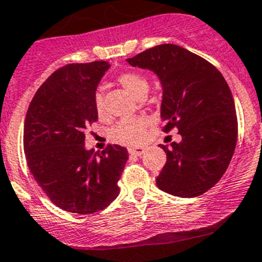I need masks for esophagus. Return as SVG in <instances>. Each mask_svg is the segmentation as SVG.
Instances as JSON below:
<instances>
[{
	"mask_svg": "<svg viewBox=\"0 0 262 262\" xmlns=\"http://www.w3.org/2000/svg\"><path fill=\"white\" fill-rule=\"evenodd\" d=\"M144 148H128V153L131 156H136V157H140L141 154H144Z\"/></svg>",
	"mask_w": 262,
	"mask_h": 262,
	"instance_id": "34e87169",
	"label": "esophagus"
}]
</instances>
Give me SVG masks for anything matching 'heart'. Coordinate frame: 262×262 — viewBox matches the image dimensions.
Segmentation results:
<instances>
[{"label":"heart","mask_w":262,"mask_h":262,"mask_svg":"<svg viewBox=\"0 0 262 262\" xmlns=\"http://www.w3.org/2000/svg\"><path fill=\"white\" fill-rule=\"evenodd\" d=\"M118 83L128 92L129 95L139 99L140 96L146 95L149 89L148 79L138 72H124L118 77ZM95 111L99 117H103L105 113L103 103V95L98 92L95 95ZM149 122L143 117L122 119L111 129V139L117 144L122 145L135 146L144 140Z\"/></svg>","instance_id":"1"}]
</instances>
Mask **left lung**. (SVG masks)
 I'll return each mask as SVG.
<instances>
[{
    "label": "left lung",
    "instance_id": "obj_1",
    "mask_svg": "<svg viewBox=\"0 0 262 262\" xmlns=\"http://www.w3.org/2000/svg\"><path fill=\"white\" fill-rule=\"evenodd\" d=\"M161 81L163 131L178 128L180 143L161 145L166 164L157 176L161 190L193 198L210 190L225 173L238 138L231 91L206 59L178 45L164 43L127 59Z\"/></svg>",
    "mask_w": 262,
    "mask_h": 262
}]
</instances>
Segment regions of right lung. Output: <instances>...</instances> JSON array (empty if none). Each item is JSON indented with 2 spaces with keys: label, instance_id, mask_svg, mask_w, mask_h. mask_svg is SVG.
Here are the masks:
<instances>
[{
  "label": "right lung",
  "instance_id": "obj_1",
  "mask_svg": "<svg viewBox=\"0 0 262 262\" xmlns=\"http://www.w3.org/2000/svg\"><path fill=\"white\" fill-rule=\"evenodd\" d=\"M108 61L68 64L55 71L29 104L24 151L31 173L50 201L81 215L99 212L119 194L128 153L108 145L84 148V128L98 121L95 92Z\"/></svg>",
  "mask_w": 262,
  "mask_h": 262
}]
</instances>
